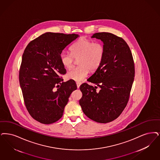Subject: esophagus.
Listing matches in <instances>:
<instances>
[{
  "label": "esophagus",
  "instance_id": "obj_1",
  "mask_svg": "<svg viewBox=\"0 0 160 160\" xmlns=\"http://www.w3.org/2000/svg\"><path fill=\"white\" fill-rule=\"evenodd\" d=\"M76 84H77V88H79L80 85H81V83L79 82H76Z\"/></svg>",
  "mask_w": 160,
  "mask_h": 160
}]
</instances>
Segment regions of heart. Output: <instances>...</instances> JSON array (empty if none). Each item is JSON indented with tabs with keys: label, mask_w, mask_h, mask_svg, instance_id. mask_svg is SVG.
<instances>
[{
	"label": "heart",
	"mask_w": 160,
	"mask_h": 160,
	"mask_svg": "<svg viewBox=\"0 0 160 160\" xmlns=\"http://www.w3.org/2000/svg\"><path fill=\"white\" fill-rule=\"evenodd\" d=\"M105 53L104 46L86 38H81L71 48V53L63 51L60 54V61L65 68H70L78 59V66L74 67L67 73V78L75 81H81L87 77L89 70L96 71L102 62Z\"/></svg>",
	"instance_id": "heart-1"
}]
</instances>
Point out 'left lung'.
<instances>
[{"mask_svg": "<svg viewBox=\"0 0 160 160\" xmlns=\"http://www.w3.org/2000/svg\"><path fill=\"white\" fill-rule=\"evenodd\" d=\"M92 38L102 42L105 53L100 67L87 80L96 86L83 83L79 103L91 120L107 123L118 118L128 104L134 81V61L130 48L122 38L102 32L95 33Z\"/></svg>", "mask_w": 160, "mask_h": 160, "instance_id": "1", "label": "left lung"}]
</instances>
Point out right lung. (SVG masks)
<instances>
[{"mask_svg": "<svg viewBox=\"0 0 160 160\" xmlns=\"http://www.w3.org/2000/svg\"><path fill=\"white\" fill-rule=\"evenodd\" d=\"M78 37L46 32L31 41L23 53L19 80L25 105L32 118L42 124L59 120L71 93L77 89L74 80L63 82L59 75L66 73L60 54Z\"/></svg>", "mask_w": 160, "mask_h": 160, "instance_id": "add662e5", "label": "right lung"}]
</instances>
